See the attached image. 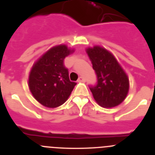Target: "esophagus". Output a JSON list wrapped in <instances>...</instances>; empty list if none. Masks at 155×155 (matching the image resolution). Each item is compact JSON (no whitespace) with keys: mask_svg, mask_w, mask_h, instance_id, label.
<instances>
[{"mask_svg":"<svg viewBox=\"0 0 155 155\" xmlns=\"http://www.w3.org/2000/svg\"><path fill=\"white\" fill-rule=\"evenodd\" d=\"M78 82H79V83H83V82H85V79L83 77H80L78 78Z\"/></svg>","mask_w":155,"mask_h":155,"instance_id":"esophagus-1","label":"esophagus"}]
</instances>
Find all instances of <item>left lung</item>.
<instances>
[{
    "instance_id": "left-lung-1",
    "label": "left lung",
    "mask_w": 155,
    "mask_h": 155,
    "mask_svg": "<svg viewBox=\"0 0 155 155\" xmlns=\"http://www.w3.org/2000/svg\"><path fill=\"white\" fill-rule=\"evenodd\" d=\"M85 51L97 76V84L90 87L94 99L104 108L118 106L128 95V75L113 54L106 48L94 45Z\"/></svg>"
}]
</instances>
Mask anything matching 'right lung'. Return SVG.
I'll use <instances>...</instances> for the list:
<instances>
[{
  "label": "right lung",
  "instance_id": "obj_1",
  "mask_svg": "<svg viewBox=\"0 0 155 155\" xmlns=\"http://www.w3.org/2000/svg\"><path fill=\"white\" fill-rule=\"evenodd\" d=\"M74 49L66 45L52 47L38 59L31 69L28 86L33 97L43 106L56 108L68 99L74 85L71 82L64 59Z\"/></svg>",
  "mask_w": 155,
  "mask_h": 155
}]
</instances>
